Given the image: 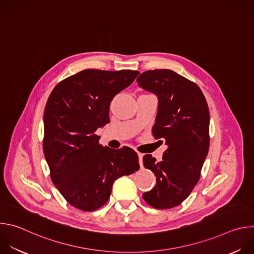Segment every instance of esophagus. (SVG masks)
I'll return each instance as SVG.
<instances>
[{
	"label": "esophagus",
	"instance_id": "1",
	"mask_svg": "<svg viewBox=\"0 0 254 254\" xmlns=\"http://www.w3.org/2000/svg\"><path fill=\"white\" fill-rule=\"evenodd\" d=\"M137 156H138V160H139V166H140V168H142V157H143V154L137 152Z\"/></svg>",
	"mask_w": 254,
	"mask_h": 254
}]
</instances>
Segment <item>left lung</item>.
Masks as SVG:
<instances>
[{
	"label": "left lung",
	"mask_w": 254,
	"mask_h": 254,
	"mask_svg": "<svg viewBox=\"0 0 254 254\" xmlns=\"http://www.w3.org/2000/svg\"><path fill=\"white\" fill-rule=\"evenodd\" d=\"M136 81L159 98L152 132L168 146L161 162L152 155L142 158L157 180L142 198L156 209H170L182 203L200 179L210 144L208 104L195 82L169 69L148 70Z\"/></svg>",
	"instance_id": "obj_1"
}]
</instances>
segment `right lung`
<instances>
[{"mask_svg":"<svg viewBox=\"0 0 254 254\" xmlns=\"http://www.w3.org/2000/svg\"><path fill=\"white\" fill-rule=\"evenodd\" d=\"M136 70L85 69L60 81L44 111L43 152L50 178L64 199L91 212L111 197L113 184L138 171L136 153L99 143L95 130L110 123V104L129 86Z\"/></svg>","mask_w":254,"mask_h":254,"instance_id":"right-lung-1","label":"right lung"}]
</instances>
